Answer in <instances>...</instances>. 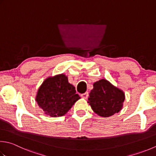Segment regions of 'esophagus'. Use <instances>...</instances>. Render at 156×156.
<instances>
[{
  "mask_svg": "<svg viewBox=\"0 0 156 156\" xmlns=\"http://www.w3.org/2000/svg\"><path fill=\"white\" fill-rule=\"evenodd\" d=\"M88 92H86L85 93H83V94H81V97H82V98L85 99H87L88 98Z\"/></svg>",
  "mask_w": 156,
  "mask_h": 156,
  "instance_id": "esophagus-1",
  "label": "esophagus"
}]
</instances>
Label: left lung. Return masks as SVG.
Masks as SVG:
<instances>
[{"label":"left lung","mask_w":156,"mask_h":156,"mask_svg":"<svg viewBox=\"0 0 156 156\" xmlns=\"http://www.w3.org/2000/svg\"><path fill=\"white\" fill-rule=\"evenodd\" d=\"M88 103L93 112L99 116L107 118L120 112L125 99L124 93L105 79L93 84Z\"/></svg>","instance_id":"obj_1"}]
</instances>
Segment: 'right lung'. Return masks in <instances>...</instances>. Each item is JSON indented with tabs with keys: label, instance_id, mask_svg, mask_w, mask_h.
<instances>
[{
	"label": "right lung",
	"instance_id": "add662e5",
	"mask_svg": "<svg viewBox=\"0 0 156 156\" xmlns=\"http://www.w3.org/2000/svg\"><path fill=\"white\" fill-rule=\"evenodd\" d=\"M75 87L68 82V76L58 74L48 77L39 87L36 101L44 114L51 117L66 114L80 99Z\"/></svg>",
	"mask_w": 156,
	"mask_h": 156
}]
</instances>
